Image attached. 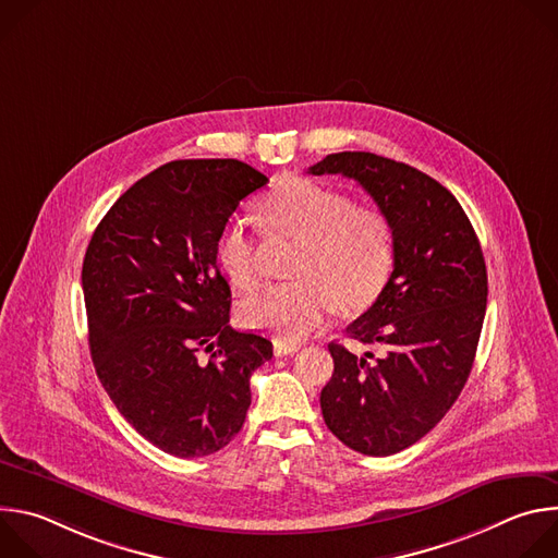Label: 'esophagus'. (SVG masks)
I'll use <instances>...</instances> for the list:
<instances>
[{"instance_id": "1", "label": "esophagus", "mask_w": 558, "mask_h": 558, "mask_svg": "<svg viewBox=\"0 0 558 558\" xmlns=\"http://www.w3.org/2000/svg\"><path fill=\"white\" fill-rule=\"evenodd\" d=\"M298 349H300L298 342H284V340L274 342V353L276 355H293Z\"/></svg>"}]
</instances>
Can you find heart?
I'll return each mask as SVG.
<instances>
[{
  "instance_id": "1",
  "label": "heart",
  "mask_w": 558,
  "mask_h": 558,
  "mask_svg": "<svg viewBox=\"0 0 558 558\" xmlns=\"http://www.w3.org/2000/svg\"><path fill=\"white\" fill-rule=\"evenodd\" d=\"M267 225L298 238L291 282L271 284L243 302L245 325L284 340H300L325 325L342 302L371 304L395 263V233L388 216L320 181L284 177L263 201ZM216 256L229 280L252 289L260 280L256 238L250 220L233 216L218 235Z\"/></svg>"
}]
</instances>
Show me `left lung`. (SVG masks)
Here are the masks:
<instances>
[{
	"label": "left lung",
	"instance_id": "8db88e82",
	"mask_svg": "<svg viewBox=\"0 0 558 558\" xmlns=\"http://www.w3.org/2000/svg\"><path fill=\"white\" fill-rule=\"evenodd\" d=\"M308 174L357 181L388 216L395 263L377 300L329 344L333 375L320 407L329 430L368 457L400 452L457 402L480 344L488 274L459 201L428 174L371 151H338Z\"/></svg>",
	"mask_w": 558,
	"mask_h": 558
}]
</instances>
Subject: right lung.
I'll return each instance as SVG.
<instances>
[{
    "label": "right lung",
    "mask_w": 558,
    "mask_h": 558,
    "mask_svg": "<svg viewBox=\"0 0 558 558\" xmlns=\"http://www.w3.org/2000/svg\"><path fill=\"white\" fill-rule=\"evenodd\" d=\"M267 177L235 158L172 161L136 181L93 233L82 271L90 353L128 424L168 454L225 448L252 404L267 338L229 327L216 245ZM211 352L199 360V351Z\"/></svg>",
    "instance_id": "obj_1"
}]
</instances>
